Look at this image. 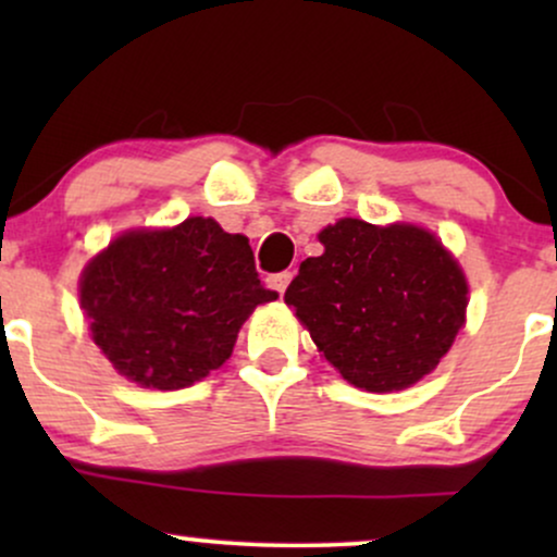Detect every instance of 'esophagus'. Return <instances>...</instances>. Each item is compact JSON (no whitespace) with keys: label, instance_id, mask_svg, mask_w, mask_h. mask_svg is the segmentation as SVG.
Here are the masks:
<instances>
[{"label":"esophagus","instance_id":"esophagus-1","mask_svg":"<svg viewBox=\"0 0 557 557\" xmlns=\"http://www.w3.org/2000/svg\"><path fill=\"white\" fill-rule=\"evenodd\" d=\"M290 280H293V272H277V274H272V277H270V287L274 293H277V296H283Z\"/></svg>","mask_w":557,"mask_h":557}]
</instances>
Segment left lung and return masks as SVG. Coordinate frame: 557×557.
<instances>
[{
	"label": "left lung",
	"mask_w": 557,
	"mask_h": 557,
	"mask_svg": "<svg viewBox=\"0 0 557 557\" xmlns=\"http://www.w3.org/2000/svg\"><path fill=\"white\" fill-rule=\"evenodd\" d=\"M322 257L300 261L285 304L319 354L350 385L393 393L417 385L466 322L469 285L434 233L345 220L319 233Z\"/></svg>",
	"instance_id": "obj_1"
}]
</instances>
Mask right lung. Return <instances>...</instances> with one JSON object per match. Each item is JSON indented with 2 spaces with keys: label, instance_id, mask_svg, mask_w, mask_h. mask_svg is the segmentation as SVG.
I'll list each match as a JSON object with an SVG mask.
<instances>
[{
  "label": "right lung",
  "instance_id": "1",
  "mask_svg": "<svg viewBox=\"0 0 557 557\" xmlns=\"http://www.w3.org/2000/svg\"><path fill=\"white\" fill-rule=\"evenodd\" d=\"M274 298L246 235L225 233L212 216L127 230L81 274L94 343L120 374L154 389L188 387L220 369L243 322Z\"/></svg>",
  "mask_w": 557,
  "mask_h": 557
}]
</instances>
